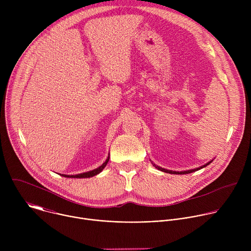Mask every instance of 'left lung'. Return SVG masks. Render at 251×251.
<instances>
[{
    "mask_svg": "<svg viewBox=\"0 0 251 251\" xmlns=\"http://www.w3.org/2000/svg\"><path fill=\"white\" fill-rule=\"evenodd\" d=\"M206 165H208V163H207V164H205V165H203L202 167H200V168H198V169H195V170H191V171H186V172H183V173H185V174H186V173H188V174H189V173H192V172L198 171V170H200V169H202V168H204ZM156 168H157L158 170H161V171H163V172H164V171H165V172H168L167 170H165V169H163V168H160V167H156ZM169 172H170V171H169ZM174 173H176V172H174ZM181 174H182V172H181Z\"/></svg>",
    "mask_w": 251,
    "mask_h": 251,
    "instance_id": "1",
    "label": "left lung"
}]
</instances>
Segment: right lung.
I'll list each match as a JSON object with an SVG mask.
<instances>
[{"label":"right lung","instance_id":"right-lung-1","mask_svg":"<svg viewBox=\"0 0 251 251\" xmlns=\"http://www.w3.org/2000/svg\"><path fill=\"white\" fill-rule=\"evenodd\" d=\"M108 161H109V157L107 158V160L99 168H97V169H95L93 171H90V172H87V173H83V174H79V175H75V176H66V175H64V176H67V177H79V178L80 177H90V176H93L99 174L105 168V166L107 165V163H108Z\"/></svg>","mask_w":251,"mask_h":251}]
</instances>
